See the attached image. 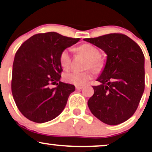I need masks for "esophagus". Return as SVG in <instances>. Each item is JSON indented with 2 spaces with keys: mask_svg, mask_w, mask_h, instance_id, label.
<instances>
[{
  "mask_svg": "<svg viewBox=\"0 0 152 152\" xmlns=\"http://www.w3.org/2000/svg\"><path fill=\"white\" fill-rule=\"evenodd\" d=\"M83 86H76V89H77V90H80V89H83Z\"/></svg>",
  "mask_w": 152,
  "mask_h": 152,
  "instance_id": "1",
  "label": "esophagus"
}]
</instances>
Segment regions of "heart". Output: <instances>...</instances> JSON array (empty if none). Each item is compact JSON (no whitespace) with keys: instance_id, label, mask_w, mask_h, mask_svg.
I'll return each mask as SVG.
<instances>
[{"instance_id":"obj_1","label":"heart","mask_w":152,"mask_h":152,"mask_svg":"<svg viewBox=\"0 0 152 152\" xmlns=\"http://www.w3.org/2000/svg\"><path fill=\"white\" fill-rule=\"evenodd\" d=\"M78 50L81 54L88 58L87 68L91 67L94 70H99L104 66V61L100 56V52L96 48L91 44H84L79 47ZM59 62L61 67L65 69H69L72 63V49L68 48L62 51L59 56ZM94 76L92 70L85 72H78L74 70L66 72L63 75L65 82L71 84L81 86L84 85L87 81L91 80Z\"/></svg>"}]
</instances>
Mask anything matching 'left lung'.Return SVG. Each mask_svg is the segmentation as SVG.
I'll return each instance as SVG.
<instances>
[{"label": "left lung", "mask_w": 152, "mask_h": 152, "mask_svg": "<svg viewBox=\"0 0 152 152\" xmlns=\"http://www.w3.org/2000/svg\"><path fill=\"white\" fill-rule=\"evenodd\" d=\"M107 55L105 67L93 86L87 102L91 112L102 123L116 125L137 110L145 89V57L140 46L125 34H109L85 38Z\"/></svg>", "instance_id": "8db88e82"}]
</instances>
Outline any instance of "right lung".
I'll use <instances>...</instances> for the list:
<instances>
[{"label":"right lung","mask_w":152,"mask_h":152,"mask_svg":"<svg viewBox=\"0 0 152 152\" xmlns=\"http://www.w3.org/2000/svg\"><path fill=\"white\" fill-rule=\"evenodd\" d=\"M80 38L56 32L35 34L21 45L15 54L12 92L17 107L29 121L42 123L57 117L65 108L75 86L60 81L62 51ZM57 86L51 88L50 84Z\"/></svg>","instance_id":"1"}]
</instances>
